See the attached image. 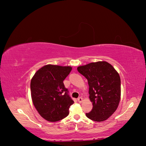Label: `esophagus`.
<instances>
[{"mask_svg": "<svg viewBox=\"0 0 146 146\" xmlns=\"http://www.w3.org/2000/svg\"><path fill=\"white\" fill-rule=\"evenodd\" d=\"M82 98H81V97H79V98H78V99H77V100H78V102H79V103H81V102H82Z\"/></svg>", "mask_w": 146, "mask_h": 146, "instance_id": "obj_1", "label": "esophagus"}]
</instances>
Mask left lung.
Returning <instances> with one entry per match:
<instances>
[{"label":"left lung","mask_w":146,"mask_h":146,"mask_svg":"<svg viewBox=\"0 0 146 146\" xmlns=\"http://www.w3.org/2000/svg\"><path fill=\"white\" fill-rule=\"evenodd\" d=\"M77 71L88 80L89 98L93 108L86 113L91 120L102 122L116 111L121 98V79L111 65L106 62L90 63L78 67Z\"/></svg>","instance_id":"left-lung-1"}]
</instances>
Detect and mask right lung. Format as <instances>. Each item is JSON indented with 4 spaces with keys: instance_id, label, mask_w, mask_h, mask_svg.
I'll return each mask as SVG.
<instances>
[{
    "instance_id": "1",
    "label": "right lung",
    "mask_w": 146,
    "mask_h": 146,
    "mask_svg": "<svg viewBox=\"0 0 146 146\" xmlns=\"http://www.w3.org/2000/svg\"><path fill=\"white\" fill-rule=\"evenodd\" d=\"M71 69L69 66L46 65L38 69L32 78L33 103L46 120L58 121L69 115V108L74 101L63 81Z\"/></svg>"
}]
</instances>
